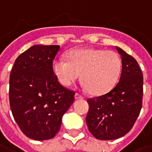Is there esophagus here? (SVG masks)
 <instances>
[{
	"label": "esophagus",
	"instance_id": "34e87169",
	"mask_svg": "<svg viewBox=\"0 0 152 152\" xmlns=\"http://www.w3.org/2000/svg\"><path fill=\"white\" fill-rule=\"evenodd\" d=\"M75 99H83V96H82L81 95L78 94V93H76V94H75Z\"/></svg>",
	"mask_w": 152,
	"mask_h": 152
}]
</instances>
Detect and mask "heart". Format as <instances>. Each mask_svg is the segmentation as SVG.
I'll return each mask as SVG.
<instances>
[{
	"label": "heart",
	"instance_id": "obj_1",
	"mask_svg": "<svg viewBox=\"0 0 152 152\" xmlns=\"http://www.w3.org/2000/svg\"><path fill=\"white\" fill-rule=\"evenodd\" d=\"M53 70L59 82L69 87L82 76L81 85L93 94H103L116 83L121 61L114 52L99 48H74L68 58L59 55L53 60Z\"/></svg>",
	"mask_w": 152,
	"mask_h": 152
}]
</instances>
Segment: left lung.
Instances as JSON below:
<instances>
[{"mask_svg":"<svg viewBox=\"0 0 152 152\" xmlns=\"http://www.w3.org/2000/svg\"><path fill=\"white\" fill-rule=\"evenodd\" d=\"M122 61L120 80L106 94L88 99L86 123L98 140H112L132 129L142 107L143 74L137 61L115 46Z\"/></svg>","mask_w":152,"mask_h":152,"instance_id":"8db88e82","label":"left lung"}]
</instances>
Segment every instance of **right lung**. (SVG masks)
<instances>
[{
  "label": "right lung",
  "mask_w": 152,
  "mask_h": 152,
  "mask_svg": "<svg viewBox=\"0 0 152 152\" xmlns=\"http://www.w3.org/2000/svg\"><path fill=\"white\" fill-rule=\"evenodd\" d=\"M59 50V45H33L17 58L10 74L12 113L22 132L35 140L54 137L74 102L75 92L61 85L53 72Z\"/></svg>",
  "instance_id": "right-lung-1"
}]
</instances>
